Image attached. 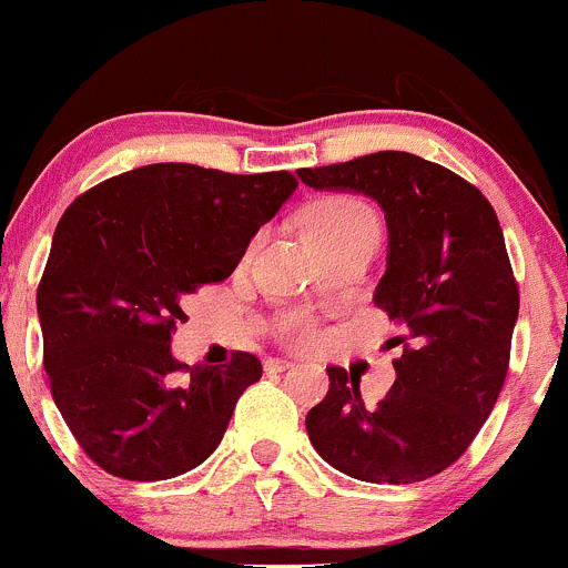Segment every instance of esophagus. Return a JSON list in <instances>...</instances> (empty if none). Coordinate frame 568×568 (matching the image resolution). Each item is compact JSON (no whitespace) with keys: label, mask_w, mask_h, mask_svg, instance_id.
<instances>
[{"label":"esophagus","mask_w":568,"mask_h":568,"mask_svg":"<svg viewBox=\"0 0 568 568\" xmlns=\"http://www.w3.org/2000/svg\"><path fill=\"white\" fill-rule=\"evenodd\" d=\"M263 368L266 371H272V374H283V371H288V368H294V363H288V359H266V363H263Z\"/></svg>","instance_id":"esophagus-1"}]
</instances>
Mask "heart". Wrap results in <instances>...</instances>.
<instances>
[{
    "mask_svg": "<svg viewBox=\"0 0 568 568\" xmlns=\"http://www.w3.org/2000/svg\"><path fill=\"white\" fill-rule=\"evenodd\" d=\"M305 236L307 239H354V236H379V222L374 211L354 197H329L321 200L305 214ZM296 337L305 341L311 335V326L305 321H296L291 326Z\"/></svg>",
    "mask_w": 568,
    "mask_h": 568,
    "instance_id": "1",
    "label": "heart"
}]
</instances>
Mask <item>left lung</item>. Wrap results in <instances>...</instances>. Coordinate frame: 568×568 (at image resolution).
<instances>
[{"mask_svg":"<svg viewBox=\"0 0 568 568\" xmlns=\"http://www.w3.org/2000/svg\"><path fill=\"white\" fill-rule=\"evenodd\" d=\"M296 175L385 211L387 268L374 302L404 329L393 337L395 385L379 406H365L359 379L326 368L329 393L307 412V437L357 480L432 478L469 448L506 382L519 291L495 209L473 183L404 151Z\"/></svg>","mask_w":568,"mask_h":568,"instance_id":"left-lung-1","label":"left lung"}]
</instances>
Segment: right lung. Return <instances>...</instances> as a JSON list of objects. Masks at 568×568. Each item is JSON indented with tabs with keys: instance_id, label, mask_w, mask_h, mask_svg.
Masks as SVG:
<instances>
[{
	"instance_id": "right-lung-1",
	"label": "right lung",
	"mask_w": 568,
	"mask_h": 568,
	"mask_svg": "<svg viewBox=\"0 0 568 568\" xmlns=\"http://www.w3.org/2000/svg\"><path fill=\"white\" fill-rule=\"evenodd\" d=\"M294 189L291 173L168 162L68 205L38 288L43 365L62 420L106 473L168 480L222 443L261 363L239 352L227 365H192L175 385L186 365L170 343L189 296L231 277Z\"/></svg>"
}]
</instances>
